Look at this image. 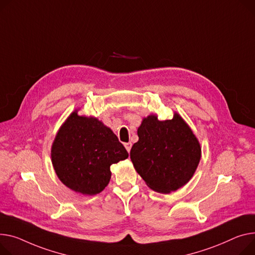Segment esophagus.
Instances as JSON below:
<instances>
[{
  "mask_svg": "<svg viewBox=\"0 0 255 255\" xmlns=\"http://www.w3.org/2000/svg\"><path fill=\"white\" fill-rule=\"evenodd\" d=\"M124 145H125V147H126L127 151L129 152V151L131 150V146H132V143H131V142H126V143H124Z\"/></svg>",
  "mask_w": 255,
  "mask_h": 255,
  "instance_id": "esophagus-1",
  "label": "esophagus"
}]
</instances>
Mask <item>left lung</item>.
Masks as SVG:
<instances>
[{
    "mask_svg": "<svg viewBox=\"0 0 255 255\" xmlns=\"http://www.w3.org/2000/svg\"><path fill=\"white\" fill-rule=\"evenodd\" d=\"M137 134L139 139L133 144L130 158L151 190L169 194L192 178L200 162L201 147L178 114L166 121L148 116Z\"/></svg>",
    "mask_w": 255,
    "mask_h": 255,
    "instance_id": "1",
    "label": "left lung"
}]
</instances>
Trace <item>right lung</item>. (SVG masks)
<instances>
[{"mask_svg":"<svg viewBox=\"0 0 255 255\" xmlns=\"http://www.w3.org/2000/svg\"><path fill=\"white\" fill-rule=\"evenodd\" d=\"M58 178L71 190L96 195L109 184L111 165L128 158L114 132L95 118L71 114L51 149Z\"/></svg>","mask_w":255,"mask_h":255,"instance_id":"1","label":"right lung"}]
</instances>
